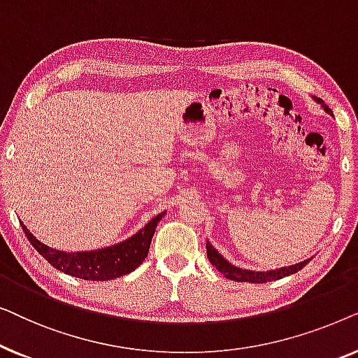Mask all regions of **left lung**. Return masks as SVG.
Wrapping results in <instances>:
<instances>
[{
	"instance_id": "left-lung-1",
	"label": "left lung",
	"mask_w": 358,
	"mask_h": 358,
	"mask_svg": "<svg viewBox=\"0 0 358 358\" xmlns=\"http://www.w3.org/2000/svg\"><path fill=\"white\" fill-rule=\"evenodd\" d=\"M315 99L320 102V104H322V99H320V97H315ZM322 107H324L326 112L332 114V110L326 104H322ZM207 257H208V261L212 262L213 266L223 273L224 277L229 278V280L249 282V283H267V282H272V280H278V278H283V277L290 275V273H296L298 271H301V268L305 267L308 262H310V259H308V261L295 264V266L280 267V268H275V271H267V272L244 271V268H239L236 266H233V264H229L227 259H224L222 254H220L217 249H215L208 241H207Z\"/></svg>"
}]
</instances>
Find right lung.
I'll list each match as a JSON object with an SVG mask.
<instances>
[{"instance_id":"add662e5","label":"right lung","mask_w":358,"mask_h":358,"mask_svg":"<svg viewBox=\"0 0 358 358\" xmlns=\"http://www.w3.org/2000/svg\"><path fill=\"white\" fill-rule=\"evenodd\" d=\"M164 217V213L156 215L151 222L141 228L138 233L134 236L125 239L115 246L97 249V251L90 252H65L57 251L45 246V244L38 241L34 234L22 224L24 233L36 251L47 259L53 267L58 271L68 273V275L76 278H85V280H114L125 273H130L145 261L148 256L150 243L153 238L155 229L158 227V222Z\"/></svg>"}]
</instances>
